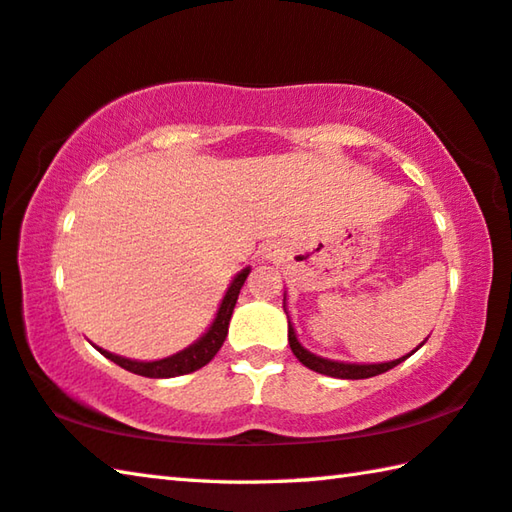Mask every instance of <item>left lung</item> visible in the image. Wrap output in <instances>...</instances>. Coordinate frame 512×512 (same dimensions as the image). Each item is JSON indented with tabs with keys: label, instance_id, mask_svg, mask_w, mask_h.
I'll return each mask as SVG.
<instances>
[{
	"label": "left lung",
	"instance_id": "1",
	"mask_svg": "<svg viewBox=\"0 0 512 512\" xmlns=\"http://www.w3.org/2000/svg\"><path fill=\"white\" fill-rule=\"evenodd\" d=\"M289 345H291V352L296 354L300 363H305L309 370H316L320 375H329V377H339V379H368V377H375L381 375V372L395 368L397 363H402L404 359H409L411 354H406L402 359H395V361H388V363H366V366H359V363H341V361H329L323 357H316V354L307 352L296 339V332H293V327L289 323ZM418 350V348H415ZM413 350V352H415Z\"/></svg>",
	"mask_w": 512,
	"mask_h": 512
}]
</instances>
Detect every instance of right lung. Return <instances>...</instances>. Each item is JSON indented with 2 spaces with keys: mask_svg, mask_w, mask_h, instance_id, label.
<instances>
[{
  "mask_svg": "<svg viewBox=\"0 0 512 512\" xmlns=\"http://www.w3.org/2000/svg\"><path fill=\"white\" fill-rule=\"evenodd\" d=\"M248 273H250V268H244V271H241L235 277V280H232L230 289H228V293H225V298H223L221 307H219V314H216L212 327L207 329V332L194 345H189L187 350L173 354V357L160 359V361H131V359L117 357V354L106 352L101 348H99V352L106 359L115 361L117 366H121L124 370H131V372H135V375L151 377V379H167V377L189 375V372L207 366V363L214 359V354L221 350L225 336H228L232 309H235V305H237L239 291H241V287H244Z\"/></svg>",
  "mask_w": 512,
  "mask_h": 512,
  "instance_id": "right-lung-1",
  "label": "right lung"
}]
</instances>
